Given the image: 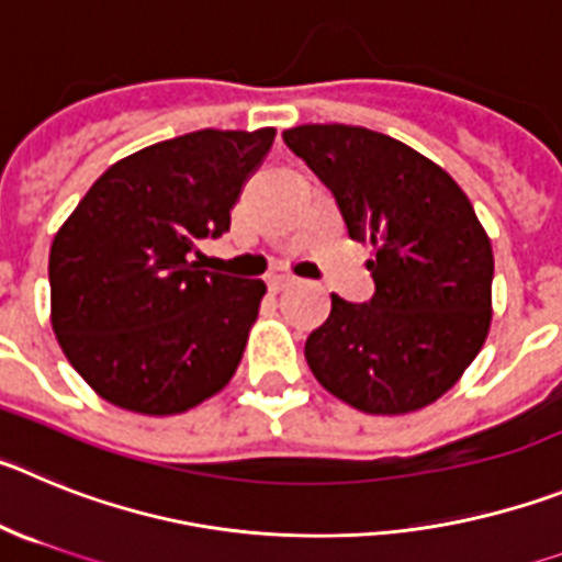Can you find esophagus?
<instances>
[{"label":"esophagus","mask_w":562,"mask_h":562,"mask_svg":"<svg viewBox=\"0 0 562 562\" xmlns=\"http://www.w3.org/2000/svg\"><path fill=\"white\" fill-rule=\"evenodd\" d=\"M293 282H296V277L293 274H274L269 280V285H271V291H285V288L293 285Z\"/></svg>","instance_id":"esophagus-1"}]
</instances>
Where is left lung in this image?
Returning a JSON list of instances; mask_svg holds the SVG:
<instances>
[{
  "instance_id": "obj_1",
  "label": "left lung",
  "mask_w": 562,
  "mask_h": 562,
  "mask_svg": "<svg viewBox=\"0 0 562 562\" xmlns=\"http://www.w3.org/2000/svg\"><path fill=\"white\" fill-rule=\"evenodd\" d=\"M282 139L336 195L347 235L372 246V300L330 293V316L305 341L307 367L358 412L431 406L493 322V246L473 204L437 161L378 131L296 125Z\"/></svg>"
}]
</instances>
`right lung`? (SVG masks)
Returning a JSON list of instances; mask_svg holds the SVG:
<instances>
[{"label":"right lung","mask_w":562,"mask_h":562,"mask_svg":"<svg viewBox=\"0 0 562 562\" xmlns=\"http://www.w3.org/2000/svg\"><path fill=\"white\" fill-rule=\"evenodd\" d=\"M274 136L204 128L148 145L114 161L55 232L49 322L111 406L168 417L232 381L266 282L199 269L190 251L229 229Z\"/></svg>","instance_id":"obj_1"}]
</instances>
